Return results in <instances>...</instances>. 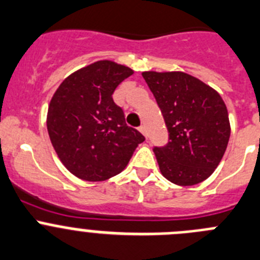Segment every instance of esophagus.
<instances>
[{
	"mask_svg": "<svg viewBox=\"0 0 260 260\" xmlns=\"http://www.w3.org/2000/svg\"><path fill=\"white\" fill-rule=\"evenodd\" d=\"M139 129H140V132H141L142 135H144L145 137H146V139H147V129H146V127H145V125H141V127H140Z\"/></svg>",
	"mask_w": 260,
	"mask_h": 260,
	"instance_id": "esophagus-1",
	"label": "esophagus"
}]
</instances>
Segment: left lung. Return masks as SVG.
Returning a JSON list of instances; mask_svg holds the SVG:
<instances>
[{
	"label": "left lung",
	"mask_w": 260,
	"mask_h": 260,
	"mask_svg": "<svg viewBox=\"0 0 260 260\" xmlns=\"http://www.w3.org/2000/svg\"><path fill=\"white\" fill-rule=\"evenodd\" d=\"M162 111L168 144L154 147L168 181L191 186L219 166L231 136L228 110L211 86L185 72H142Z\"/></svg>",
	"instance_id": "left-lung-1"
}]
</instances>
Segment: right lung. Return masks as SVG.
Listing matches in <instances>:
<instances>
[{"mask_svg": "<svg viewBox=\"0 0 260 260\" xmlns=\"http://www.w3.org/2000/svg\"><path fill=\"white\" fill-rule=\"evenodd\" d=\"M133 74L113 60H98L60 83L49 104V137L63 166L85 181H105L127 167L145 137L125 124L113 93Z\"/></svg>", "mask_w": 260, "mask_h": 260, "instance_id": "1", "label": "right lung"}]
</instances>
